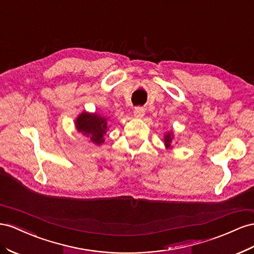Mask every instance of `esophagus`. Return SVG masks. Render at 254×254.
Returning <instances> with one entry per match:
<instances>
[{"mask_svg":"<svg viewBox=\"0 0 254 254\" xmlns=\"http://www.w3.org/2000/svg\"><path fill=\"white\" fill-rule=\"evenodd\" d=\"M133 115L135 119H142L143 116L145 115V110H144V108H141V107L135 108L133 111Z\"/></svg>","mask_w":254,"mask_h":254,"instance_id":"34e87169","label":"esophagus"}]
</instances>
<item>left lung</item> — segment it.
I'll return each instance as SVG.
<instances>
[{"label":"left lung","instance_id":"8db88e82","mask_svg":"<svg viewBox=\"0 0 254 254\" xmlns=\"http://www.w3.org/2000/svg\"><path fill=\"white\" fill-rule=\"evenodd\" d=\"M163 142L166 148H172L173 147V142H174V133L172 130L167 132L163 136Z\"/></svg>","mask_w":254,"mask_h":254}]
</instances>
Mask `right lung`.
Here are the masks:
<instances>
[{
    "label": "right lung",
    "instance_id": "1",
    "mask_svg": "<svg viewBox=\"0 0 254 254\" xmlns=\"http://www.w3.org/2000/svg\"><path fill=\"white\" fill-rule=\"evenodd\" d=\"M74 126L79 132L86 136L88 142H92L98 146L105 142L104 136L109 129L107 118L97 112L90 113L86 111H83L77 116Z\"/></svg>",
    "mask_w": 254,
    "mask_h": 254
}]
</instances>
